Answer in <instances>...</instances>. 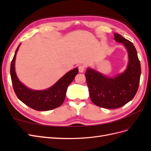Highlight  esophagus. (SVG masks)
I'll return each instance as SVG.
<instances>
[{
	"label": "esophagus",
	"instance_id": "34e87169",
	"mask_svg": "<svg viewBox=\"0 0 151 151\" xmlns=\"http://www.w3.org/2000/svg\"><path fill=\"white\" fill-rule=\"evenodd\" d=\"M85 70V66L83 65H81L79 66V71L80 72H83Z\"/></svg>",
	"mask_w": 151,
	"mask_h": 151
}]
</instances>
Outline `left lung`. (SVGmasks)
<instances>
[{
    "mask_svg": "<svg viewBox=\"0 0 151 151\" xmlns=\"http://www.w3.org/2000/svg\"><path fill=\"white\" fill-rule=\"evenodd\" d=\"M114 36L127 50L129 63L125 72L112 78L90 68L85 73L91 101L99 107L108 109L122 107L134 98L141 74L140 63L133 43L119 34L115 33Z\"/></svg>",
    "mask_w": 151,
    "mask_h": 151,
    "instance_id": "left-lung-1",
    "label": "left lung"
}]
</instances>
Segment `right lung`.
Here are the masks:
<instances>
[{
	"label": "right lung",
	"instance_id": "right-lung-1",
	"mask_svg": "<svg viewBox=\"0 0 151 151\" xmlns=\"http://www.w3.org/2000/svg\"><path fill=\"white\" fill-rule=\"evenodd\" d=\"M20 44L17 48L11 64V77L14 91L19 100L27 106L37 111H48L61 106L65 98L68 85L77 74L78 68L68 72L57 83L46 90L36 91L27 88L18 79L15 72L16 55Z\"/></svg>",
	"mask_w": 151,
	"mask_h": 151
}]
</instances>
